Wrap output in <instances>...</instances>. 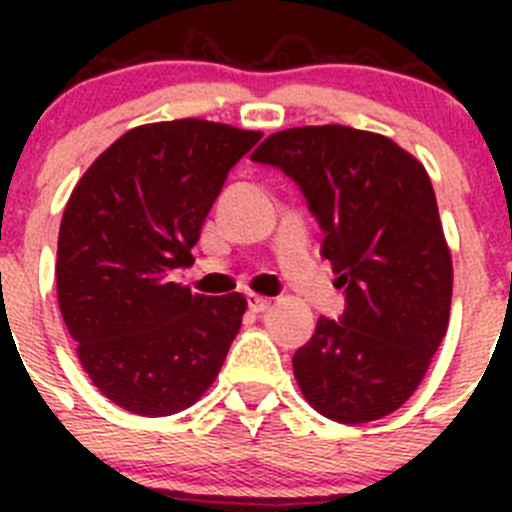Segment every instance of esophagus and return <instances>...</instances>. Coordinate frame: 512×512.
Returning <instances> with one entry per match:
<instances>
[{
	"mask_svg": "<svg viewBox=\"0 0 512 512\" xmlns=\"http://www.w3.org/2000/svg\"><path fill=\"white\" fill-rule=\"evenodd\" d=\"M270 304H272L270 297H262V294H255V292L247 294V307H250V312L260 314V312H265Z\"/></svg>",
	"mask_w": 512,
	"mask_h": 512,
	"instance_id": "34e87169",
	"label": "esophagus"
}]
</instances>
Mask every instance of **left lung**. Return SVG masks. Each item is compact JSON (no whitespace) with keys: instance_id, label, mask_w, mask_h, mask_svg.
Wrapping results in <instances>:
<instances>
[{"instance_id":"1","label":"left lung","mask_w":512,"mask_h":512,"mask_svg":"<svg viewBox=\"0 0 512 512\" xmlns=\"http://www.w3.org/2000/svg\"><path fill=\"white\" fill-rule=\"evenodd\" d=\"M252 160L302 188L347 297L339 322L319 317L292 356L304 399L352 426L389 416L426 376L451 314V250L426 168L391 138L337 123L272 133Z\"/></svg>"}]
</instances>
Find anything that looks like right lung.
I'll return each instance as SVG.
<instances>
[{
    "label": "right lung",
    "instance_id": "right-lung-1",
    "mask_svg": "<svg viewBox=\"0 0 512 512\" xmlns=\"http://www.w3.org/2000/svg\"><path fill=\"white\" fill-rule=\"evenodd\" d=\"M260 131L180 118L123 133L81 175L56 250V294L81 366L138 416L193 406L218 376L247 302L193 294L173 270L195 242L232 165Z\"/></svg>",
    "mask_w": 512,
    "mask_h": 512
}]
</instances>
